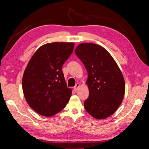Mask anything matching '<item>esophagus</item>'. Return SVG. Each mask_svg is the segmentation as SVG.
<instances>
[{"mask_svg": "<svg viewBox=\"0 0 149 149\" xmlns=\"http://www.w3.org/2000/svg\"><path fill=\"white\" fill-rule=\"evenodd\" d=\"M79 87H80V84L77 83L76 84H75V86L74 87V90L75 91H77V90H79Z\"/></svg>", "mask_w": 149, "mask_h": 149, "instance_id": "1", "label": "esophagus"}]
</instances>
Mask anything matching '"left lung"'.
<instances>
[{
    "instance_id": "left-lung-1",
    "label": "left lung",
    "mask_w": 149,
    "mask_h": 149,
    "mask_svg": "<svg viewBox=\"0 0 149 149\" xmlns=\"http://www.w3.org/2000/svg\"><path fill=\"white\" fill-rule=\"evenodd\" d=\"M75 52L88 72L89 97L84 108L94 118L105 119L122 102L125 90L122 73L111 55L99 45L81 43Z\"/></svg>"
}]
</instances>
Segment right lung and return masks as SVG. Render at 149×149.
<instances>
[{"instance_id":"obj_1","label":"right lung","mask_w":149,"mask_h":149,"mask_svg":"<svg viewBox=\"0 0 149 149\" xmlns=\"http://www.w3.org/2000/svg\"><path fill=\"white\" fill-rule=\"evenodd\" d=\"M74 42H53L41 46L31 57L22 78L27 104L43 116L65 107L72 90L67 87L62 66L73 52Z\"/></svg>"}]
</instances>
